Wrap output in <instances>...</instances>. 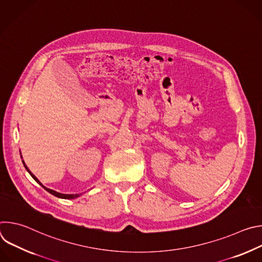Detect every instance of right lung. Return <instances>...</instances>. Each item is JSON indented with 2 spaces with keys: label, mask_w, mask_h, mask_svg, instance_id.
<instances>
[{
  "label": "right lung",
  "mask_w": 262,
  "mask_h": 262,
  "mask_svg": "<svg viewBox=\"0 0 262 262\" xmlns=\"http://www.w3.org/2000/svg\"><path fill=\"white\" fill-rule=\"evenodd\" d=\"M20 157H21V155H20ZM21 159H23V157H21ZM23 164H24L26 170L29 172V174L35 179V181L38 182V183L42 186V188H43L46 191H48L50 194H52V195H54V196H56V197H58V198H62V199H74V198H78V197H80V196L82 195V194H61V193H58V192H56V191H54V190H51V189H49V188H46V186H45L38 179H37V177L29 170V168L26 166L24 160H23Z\"/></svg>",
  "instance_id": "right-lung-1"
}]
</instances>
